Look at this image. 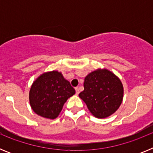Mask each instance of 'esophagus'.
I'll list each match as a JSON object with an SVG mask.
<instances>
[{"label": "esophagus", "mask_w": 153, "mask_h": 153, "mask_svg": "<svg viewBox=\"0 0 153 153\" xmlns=\"http://www.w3.org/2000/svg\"><path fill=\"white\" fill-rule=\"evenodd\" d=\"M75 90H76V95H78V94H79V87H76Z\"/></svg>", "instance_id": "1"}]
</instances>
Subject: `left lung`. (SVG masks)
<instances>
[{
	"label": "left lung",
	"instance_id": "8db88e82",
	"mask_svg": "<svg viewBox=\"0 0 153 153\" xmlns=\"http://www.w3.org/2000/svg\"><path fill=\"white\" fill-rule=\"evenodd\" d=\"M84 90L79 94L90 113L104 119L117 111L123 99V86L120 78L107 69H97L84 79Z\"/></svg>",
	"mask_w": 153,
	"mask_h": 153
}]
</instances>
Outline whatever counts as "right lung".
<instances>
[{
  "instance_id": "add662e5",
  "label": "right lung",
  "mask_w": 153,
  "mask_h": 153,
  "mask_svg": "<svg viewBox=\"0 0 153 153\" xmlns=\"http://www.w3.org/2000/svg\"><path fill=\"white\" fill-rule=\"evenodd\" d=\"M76 91L57 70L45 72L32 83L29 92L31 109L44 118L54 120L61 112L68 98Z\"/></svg>"
}]
</instances>
